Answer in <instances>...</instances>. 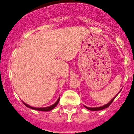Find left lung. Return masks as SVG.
Here are the masks:
<instances>
[{"mask_svg":"<svg viewBox=\"0 0 134 134\" xmlns=\"http://www.w3.org/2000/svg\"><path fill=\"white\" fill-rule=\"evenodd\" d=\"M118 94H119V93H118ZM117 95H118V94H117ZM117 95H116L115 97L113 98V99H112V100H111V101H110L109 103H108L106 104V105H103V106H101V107H93H93H86V106H85V107H86V108L87 109L90 110V111H100V110L104 109H105V108H107V107H108L109 106V105H111V104L112 103V102H113V100H114V99H115V98L116 97H117Z\"/></svg>","mask_w":134,"mask_h":134,"instance_id":"8db88e82","label":"left lung"}]
</instances>
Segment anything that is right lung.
<instances>
[{
    "label": "right lung",
    "mask_w": 134,
    "mask_h": 134,
    "mask_svg": "<svg viewBox=\"0 0 134 134\" xmlns=\"http://www.w3.org/2000/svg\"><path fill=\"white\" fill-rule=\"evenodd\" d=\"M59 100H60V98H59L58 99V100H57L56 102L54 104V105H51V106H49V107H42V108H36V107H31V106H30V105H27L26 103H23V104H24L25 106H27V107H29V108H31V109H35V110H37V111H51V110H52L54 108V107L56 106L57 105H58V103Z\"/></svg>",
    "instance_id": "1"
}]
</instances>
